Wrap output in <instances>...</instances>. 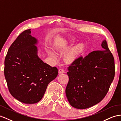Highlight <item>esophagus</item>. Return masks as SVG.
I'll list each match as a JSON object with an SVG mask.
<instances>
[{"instance_id":"esophagus-1","label":"esophagus","mask_w":121,"mask_h":121,"mask_svg":"<svg viewBox=\"0 0 121 121\" xmlns=\"http://www.w3.org/2000/svg\"><path fill=\"white\" fill-rule=\"evenodd\" d=\"M65 72H64V70L62 69H59V74H62V73H64Z\"/></svg>"}]
</instances>
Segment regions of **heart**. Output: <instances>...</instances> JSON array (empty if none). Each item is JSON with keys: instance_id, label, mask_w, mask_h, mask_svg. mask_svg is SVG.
<instances>
[{"instance_id": "b5f03b06", "label": "heart", "mask_w": 121, "mask_h": 121, "mask_svg": "<svg viewBox=\"0 0 121 121\" xmlns=\"http://www.w3.org/2000/svg\"><path fill=\"white\" fill-rule=\"evenodd\" d=\"M72 41V40H69V43H71ZM84 45L82 44V43L74 46V47L72 49V50L65 55L64 58V61H65L66 63H70L73 62V61H75L78 58V57L79 56V55L82 53L83 50H84ZM48 53L52 57H56V54L54 52H52L51 51H48Z\"/></svg>"}]
</instances>
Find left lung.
<instances>
[{
	"label": "left lung",
	"mask_w": 121,
	"mask_h": 121,
	"mask_svg": "<svg viewBox=\"0 0 121 121\" xmlns=\"http://www.w3.org/2000/svg\"><path fill=\"white\" fill-rule=\"evenodd\" d=\"M103 49L78 58L68 67L69 81L65 93L69 104L77 109H86L101 102L114 79V61L107 42Z\"/></svg>",
	"instance_id": "obj_1"
}]
</instances>
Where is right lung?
Returning <instances> with one entry per match:
<instances>
[{
    "label": "right lung",
    "mask_w": 121,
    "mask_h": 121,
    "mask_svg": "<svg viewBox=\"0 0 121 121\" xmlns=\"http://www.w3.org/2000/svg\"><path fill=\"white\" fill-rule=\"evenodd\" d=\"M30 29L21 33L9 48L4 60V73L11 95L25 104L41 100L48 85L56 78L58 70L38 56V40Z\"/></svg>",
    "instance_id": "add662e5"
}]
</instances>
